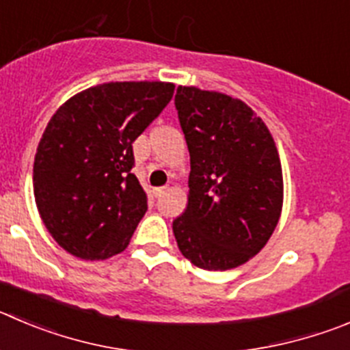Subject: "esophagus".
<instances>
[{"mask_svg":"<svg viewBox=\"0 0 350 350\" xmlns=\"http://www.w3.org/2000/svg\"><path fill=\"white\" fill-rule=\"evenodd\" d=\"M165 190H167V188H165V186H160V188H153V195H155V197H157V198H159V197H160V195L164 193V191H165Z\"/></svg>","mask_w":350,"mask_h":350,"instance_id":"obj_1","label":"esophagus"}]
</instances>
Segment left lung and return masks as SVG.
Here are the masks:
<instances>
[{"mask_svg":"<svg viewBox=\"0 0 350 350\" xmlns=\"http://www.w3.org/2000/svg\"><path fill=\"white\" fill-rule=\"evenodd\" d=\"M176 110L191 167L188 205L172 221L176 241L200 269H233L264 249L282 215L278 148L238 98L179 86Z\"/></svg>","mask_w":350,"mask_h":350,"instance_id":"left-lung-1","label":"left lung"}]
</instances>
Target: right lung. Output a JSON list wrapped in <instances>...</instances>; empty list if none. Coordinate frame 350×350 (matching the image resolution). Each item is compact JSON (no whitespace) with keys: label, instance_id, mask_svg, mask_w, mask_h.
Segmentation results:
<instances>
[{"label":"right lung","instance_id":"obj_1","mask_svg":"<svg viewBox=\"0 0 350 350\" xmlns=\"http://www.w3.org/2000/svg\"><path fill=\"white\" fill-rule=\"evenodd\" d=\"M174 84L124 81L88 88L53 113L34 159V198L53 240L72 256L122 252L146 212L131 169L133 143L160 116Z\"/></svg>","mask_w":350,"mask_h":350}]
</instances>
